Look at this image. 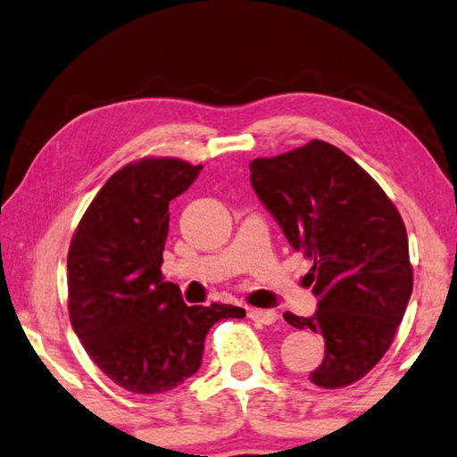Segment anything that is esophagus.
I'll use <instances>...</instances> for the list:
<instances>
[{"mask_svg": "<svg viewBox=\"0 0 457 457\" xmlns=\"http://www.w3.org/2000/svg\"><path fill=\"white\" fill-rule=\"evenodd\" d=\"M250 319L258 324H274L280 319V314L276 311H260V308H253V311H250Z\"/></svg>", "mask_w": 457, "mask_h": 457, "instance_id": "esophagus-1", "label": "esophagus"}]
</instances>
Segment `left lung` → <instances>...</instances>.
I'll use <instances>...</instances> for the list:
<instances>
[{"mask_svg": "<svg viewBox=\"0 0 457 457\" xmlns=\"http://www.w3.org/2000/svg\"><path fill=\"white\" fill-rule=\"evenodd\" d=\"M252 187L286 239L312 262V316L284 314L324 338L311 381L338 389L365 377L393 343L413 290L407 231L365 169L337 146L311 141L250 163Z\"/></svg>", "mask_w": 457, "mask_h": 457, "instance_id": "8db88e82", "label": "left lung"}]
</instances>
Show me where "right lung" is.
<instances>
[{
    "instance_id": "add662e5",
    "label": "right lung",
    "mask_w": 457,
    "mask_h": 457,
    "mask_svg": "<svg viewBox=\"0 0 457 457\" xmlns=\"http://www.w3.org/2000/svg\"><path fill=\"white\" fill-rule=\"evenodd\" d=\"M201 165L141 159L104 183L68 252V312L98 369L122 389L165 393L197 373L210 328L244 319L231 304L187 306L161 274L169 201L197 179Z\"/></svg>"
}]
</instances>
